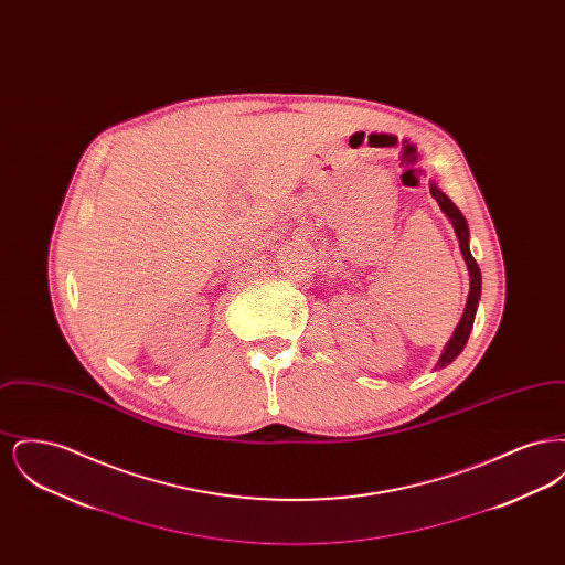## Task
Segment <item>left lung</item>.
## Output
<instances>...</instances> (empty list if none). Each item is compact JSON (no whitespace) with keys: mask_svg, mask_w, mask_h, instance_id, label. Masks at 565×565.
Listing matches in <instances>:
<instances>
[{"mask_svg":"<svg viewBox=\"0 0 565 565\" xmlns=\"http://www.w3.org/2000/svg\"><path fill=\"white\" fill-rule=\"evenodd\" d=\"M431 196L436 199V203L440 205V210L447 214V217L451 220L454 224V231H456L457 242H459V249H461V256L468 265L470 270V295H468V302H466V309H463V316L457 323L456 332H454V339L447 343V348L443 351L436 369H443L447 364H451L459 355V351L463 350L468 337H470V330H472V323H475V316H477V307H479V298H481V269L477 265V260L472 258L470 254V247H468V224H466V217L461 215V212L457 210L456 203L438 189L436 184L430 186Z\"/></svg>","mask_w":565,"mask_h":565,"instance_id":"obj_1","label":"left lung"}]
</instances>
